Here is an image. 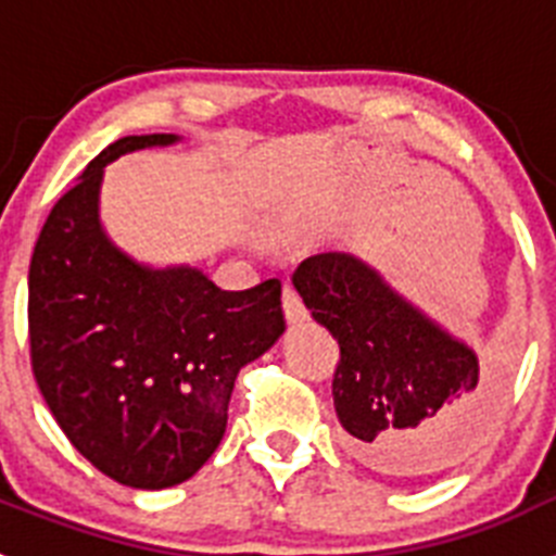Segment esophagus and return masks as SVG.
I'll return each instance as SVG.
<instances>
[{"mask_svg": "<svg viewBox=\"0 0 556 556\" xmlns=\"http://www.w3.org/2000/svg\"><path fill=\"white\" fill-rule=\"evenodd\" d=\"M283 312H287L289 323H303L308 317L306 306H303L301 301V294H298V289H294L292 283L283 287Z\"/></svg>", "mask_w": 556, "mask_h": 556, "instance_id": "esophagus-1", "label": "esophagus"}]
</instances>
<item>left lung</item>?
<instances>
[{"instance_id": "8db88e82", "label": "left lung", "mask_w": 556, "mask_h": 556, "mask_svg": "<svg viewBox=\"0 0 556 556\" xmlns=\"http://www.w3.org/2000/svg\"><path fill=\"white\" fill-rule=\"evenodd\" d=\"M294 289L339 342L333 409L358 462L420 479L462 462L493 417L498 381L479 356L351 253L308 255Z\"/></svg>"}]
</instances>
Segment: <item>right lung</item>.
<instances>
[{"label": "right lung", "mask_w": 556, "mask_h": 556, "mask_svg": "<svg viewBox=\"0 0 556 556\" xmlns=\"http://www.w3.org/2000/svg\"><path fill=\"white\" fill-rule=\"evenodd\" d=\"M172 132L125 136L49 211L29 262V358L58 426L136 490L191 479L228 426L233 381L278 342L281 281L228 292L198 267L132 262L100 223L102 169Z\"/></svg>", "instance_id": "add662e5"}]
</instances>
